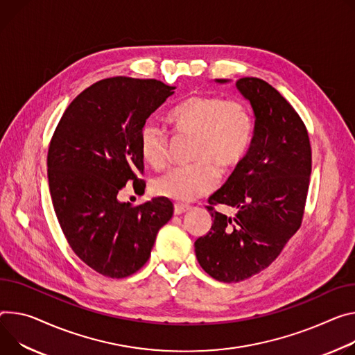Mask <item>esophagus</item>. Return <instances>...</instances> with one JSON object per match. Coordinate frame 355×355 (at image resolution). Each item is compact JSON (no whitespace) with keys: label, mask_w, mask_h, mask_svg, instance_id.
Listing matches in <instances>:
<instances>
[{"label":"esophagus","mask_w":355,"mask_h":355,"mask_svg":"<svg viewBox=\"0 0 355 355\" xmlns=\"http://www.w3.org/2000/svg\"><path fill=\"white\" fill-rule=\"evenodd\" d=\"M188 209H189V207H187V205H180V204L174 205V214L175 215H181V214L187 212Z\"/></svg>","instance_id":"obj_1"}]
</instances>
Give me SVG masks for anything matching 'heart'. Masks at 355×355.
I'll use <instances>...</instances> for the list:
<instances>
[{
  "mask_svg": "<svg viewBox=\"0 0 355 355\" xmlns=\"http://www.w3.org/2000/svg\"><path fill=\"white\" fill-rule=\"evenodd\" d=\"M180 135L191 136L189 158L194 163L175 167L153 182L159 197L175 202H191L216 184V170L227 174L245 159L254 133L250 109L242 101H225L220 96L191 94L167 114ZM139 150L147 164L163 168L168 158V136L153 121H146L139 132Z\"/></svg>",
  "mask_w": 355,
  "mask_h": 355,
  "instance_id": "1",
  "label": "heart"
}]
</instances>
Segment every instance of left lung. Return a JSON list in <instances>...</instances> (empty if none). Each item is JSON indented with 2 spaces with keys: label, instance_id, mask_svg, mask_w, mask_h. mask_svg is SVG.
<instances>
[{
  "label": "left lung",
  "instance_id": "obj_1",
  "mask_svg": "<svg viewBox=\"0 0 355 355\" xmlns=\"http://www.w3.org/2000/svg\"><path fill=\"white\" fill-rule=\"evenodd\" d=\"M236 87L256 117L253 141L242 164L209 197L214 223L196 241L201 268L225 283L249 279L280 254L302 225L311 174L309 133L292 105L262 79L242 78ZM215 205L237 214H220Z\"/></svg>",
  "mask_w": 355,
  "mask_h": 355
}]
</instances>
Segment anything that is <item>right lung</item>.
Segmentation results:
<instances>
[{
  "instance_id": "1",
  "label": "right lung",
  "mask_w": 355,
  "mask_h": 355,
  "mask_svg": "<svg viewBox=\"0 0 355 355\" xmlns=\"http://www.w3.org/2000/svg\"><path fill=\"white\" fill-rule=\"evenodd\" d=\"M174 89L155 79H103L76 96L55 128L46 158L53 209L72 250L103 276L141 269L173 216L168 198L133 207L117 194L127 182L144 191L139 132Z\"/></svg>"
}]
</instances>
